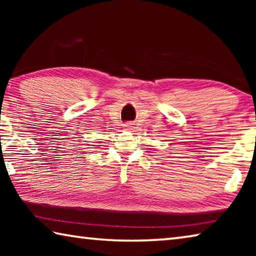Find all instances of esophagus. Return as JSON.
<instances>
[{
    "instance_id": "1",
    "label": "esophagus",
    "mask_w": 256,
    "mask_h": 256,
    "mask_svg": "<svg viewBox=\"0 0 256 256\" xmlns=\"http://www.w3.org/2000/svg\"><path fill=\"white\" fill-rule=\"evenodd\" d=\"M125 128L128 130V131H130V130H132V128H133V124H132V123H128V124H125Z\"/></svg>"
}]
</instances>
